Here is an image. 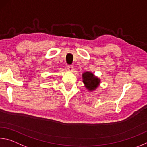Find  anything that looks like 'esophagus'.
Returning a JSON list of instances; mask_svg holds the SVG:
<instances>
[{
	"instance_id": "1",
	"label": "esophagus",
	"mask_w": 147,
	"mask_h": 147,
	"mask_svg": "<svg viewBox=\"0 0 147 147\" xmlns=\"http://www.w3.org/2000/svg\"><path fill=\"white\" fill-rule=\"evenodd\" d=\"M67 69H68V71H73V66L71 65H67Z\"/></svg>"
}]
</instances>
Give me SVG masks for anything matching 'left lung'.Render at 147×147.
Returning a JSON list of instances; mask_svg holds the SVG:
<instances>
[{"label":"left lung","instance_id":"obj_1","mask_svg":"<svg viewBox=\"0 0 147 147\" xmlns=\"http://www.w3.org/2000/svg\"><path fill=\"white\" fill-rule=\"evenodd\" d=\"M83 82L85 84L86 87L89 90H94L99 84V78L95 76L92 73H84L83 74Z\"/></svg>","mask_w":147,"mask_h":147}]
</instances>
